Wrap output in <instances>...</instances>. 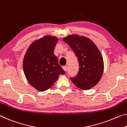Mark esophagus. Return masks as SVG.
<instances>
[{
	"instance_id": "obj_1",
	"label": "esophagus",
	"mask_w": 127,
	"mask_h": 127,
	"mask_svg": "<svg viewBox=\"0 0 127 127\" xmlns=\"http://www.w3.org/2000/svg\"><path fill=\"white\" fill-rule=\"evenodd\" d=\"M63 69L64 70V71H65V72L67 71V67L66 65H65V66H63Z\"/></svg>"
}]
</instances>
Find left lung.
Returning <instances> with one entry per match:
<instances>
[{
	"label": "left lung",
	"mask_w": 127,
	"mask_h": 127,
	"mask_svg": "<svg viewBox=\"0 0 127 127\" xmlns=\"http://www.w3.org/2000/svg\"><path fill=\"white\" fill-rule=\"evenodd\" d=\"M78 58L79 71L72 82L82 90L90 89L96 85L103 72L102 56L96 45L89 38L70 35L63 38Z\"/></svg>",
	"instance_id": "obj_1"
}]
</instances>
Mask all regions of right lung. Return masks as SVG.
<instances>
[{"mask_svg": "<svg viewBox=\"0 0 127 127\" xmlns=\"http://www.w3.org/2000/svg\"><path fill=\"white\" fill-rule=\"evenodd\" d=\"M58 39L47 35L32 43L23 61L24 73L30 84L41 92L49 89L65 72L54 54Z\"/></svg>", "mask_w": 127, "mask_h": 127, "instance_id": "obj_1", "label": "right lung"}]
</instances>
